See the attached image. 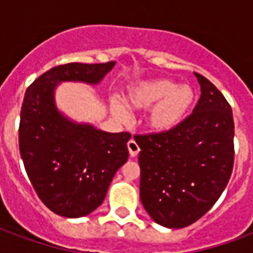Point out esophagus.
Listing matches in <instances>:
<instances>
[{"label":"esophagus","instance_id":"esophagus-1","mask_svg":"<svg viewBox=\"0 0 253 253\" xmlns=\"http://www.w3.org/2000/svg\"><path fill=\"white\" fill-rule=\"evenodd\" d=\"M127 148H128V154H130L131 158H135L139 154V151H140L138 143L135 142L134 139H131L130 142L127 143Z\"/></svg>","mask_w":253,"mask_h":253}]
</instances>
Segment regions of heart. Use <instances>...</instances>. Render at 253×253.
<instances>
[{"instance_id": "b5f03b06", "label": "heart", "mask_w": 253, "mask_h": 253, "mask_svg": "<svg viewBox=\"0 0 253 253\" xmlns=\"http://www.w3.org/2000/svg\"><path fill=\"white\" fill-rule=\"evenodd\" d=\"M196 101V93L190 85L181 84L168 79L143 81L131 87L126 102L131 109L147 110V126L159 134L170 132L188 119ZM114 114L121 119L128 118V111L122 103H111Z\"/></svg>"}]
</instances>
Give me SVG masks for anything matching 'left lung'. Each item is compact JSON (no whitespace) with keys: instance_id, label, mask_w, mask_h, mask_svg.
<instances>
[{"instance_id":"obj_1","label":"left lung","mask_w":253,"mask_h":253,"mask_svg":"<svg viewBox=\"0 0 253 253\" xmlns=\"http://www.w3.org/2000/svg\"><path fill=\"white\" fill-rule=\"evenodd\" d=\"M201 98L180 127L164 134L135 135L140 147V201L168 228L194 223L227 186L234 167V118L227 99L194 73Z\"/></svg>"}]
</instances>
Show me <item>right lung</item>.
<instances>
[{"instance_id":"add662e5","label":"right lung","mask_w":253,"mask_h":253,"mask_svg":"<svg viewBox=\"0 0 253 253\" xmlns=\"http://www.w3.org/2000/svg\"><path fill=\"white\" fill-rule=\"evenodd\" d=\"M53 67L27 87L19 122V152L38 197L57 215L80 218L102 204L113 177L128 159V132H106L59 111L55 89L65 81L97 85L114 68Z\"/></svg>"}]
</instances>
